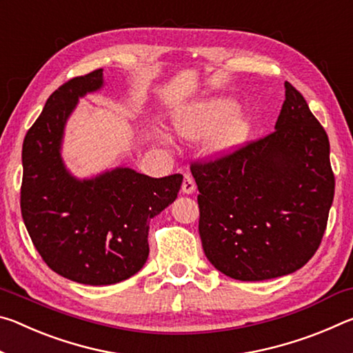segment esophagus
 Masks as SVG:
<instances>
[{"label": "esophagus", "instance_id": "obj_1", "mask_svg": "<svg viewBox=\"0 0 353 353\" xmlns=\"http://www.w3.org/2000/svg\"><path fill=\"white\" fill-rule=\"evenodd\" d=\"M194 188H196V185H194L193 177H191L190 174H185L183 176V182H182V193L191 194L194 191Z\"/></svg>", "mask_w": 353, "mask_h": 353}]
</instances>
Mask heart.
Segmentation results:
<instances>
[{"instance_id":"heart-1","label":"heart","mask_w":353,"mask_h":353,"mask_svg":"<svg viewBox=\"0 0 353 353\" xmlns=\"http://www.w3.org/2000/svg\"><path fill=\"white\" fill-rule=\"evenodd\" d=\"M219 127L221 129L214 135L212 149L216 154H227L248 140L252 130V119L246 112H238V103L229 97L212 98L196 104L174 119L177 134L187 140L204 139Z\"/></svg>"}]
</instances>
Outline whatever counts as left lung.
I'll return each instance as SVG.
<instances>
[{
	"mask_svg": "<svg viewBox=\"0 0 353 353\" xmlns=\"http://www.w3.org/2000/svg\"><path fill=\"white\" fill-rule=\"evenodd\" d=\"M191 174L199 190L202 248L225 276L282 277L318 250L334 194L330 143L290 82L272 134L191 163Z\"/></svg>",
	"mask_w": 353,
	"mask_h": 353,
	"instance_id": "left-lung-1",
	"label": "left lung"
}]
</instances>
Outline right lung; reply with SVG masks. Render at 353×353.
Wrapping results in <instances>:
<instances>
[{
    "instance_id": "1",
    "label": "right lung",
    "mask_w": 353,
    "mask_h": 353,
    "mask_svg": "<svg viewBox=\"0 0 353 353\" xmlns=\"http://www.w3.org/2000/svg\"><path fill=\"white\" fill-rule=\"evenodd\" d=\"M104 85L103 70L73 77L48 98L23 141L20 207L41 259L82 285H112L149 255V221L177 198L181 174L154 179L130 168L76 179L65 168L63 130L79 98Z\"/></svg>"
}]
</instances>
